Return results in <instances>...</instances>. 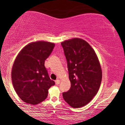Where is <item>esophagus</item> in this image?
Masks as SVG:
<instances>
[{
    "label": "esophagus",
    "mask_w": 125,
    "mask_h": 125,
    "mask_svg": "<svg viewBox=\"0 0 125 125\" xmlns=\"http://www.w3.org/2000/svg\"><path fill=\"white\" fill-rule=\"evenodd\" d=\"M60 83V81L59 80H56V81H55V83H56V85H59Z\"/></svg>",
    "instance_id": "esophagus-1"
}]
</instances>
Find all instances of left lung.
<instances>
[{
  "label": "left lung",
  "instance_id": "1",
  "mask_svg": "<svg viewBox=\"0 0 125 125\" xmlns=\"http://www.w3.org/2000/svg\"><path fill=\"white\" fill-rule=\"evenodd\" d=\"M67 61L71 86L62 93L64 100L74 108L87 105L96 95L102 81V69L95 51L79 38L61 43Z\"/></svg>",
  "mask_w": 125,
  "mask_h": 125
}]
</instances>
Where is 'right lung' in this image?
I'll use <instances>...</instances> for the list:
<instances>
[{"instance_id": "obj_1", "label": "right lung", "mask_w": 125, "mask_h": 125, "mask_svg": "<svg viewBox=\"0 0 125 125\" xmlns=\"http://www.w3.org/2000/svg\"><path fill=\"white\" fill-rule=\"evenodd\" d=\"M54 45L42 41L31 42L16 57L12 69V82L17 94L24 102L31 105L40 103L47 98L49 89L55 84L44 66Z\"/></svg>"}]
</instances>
